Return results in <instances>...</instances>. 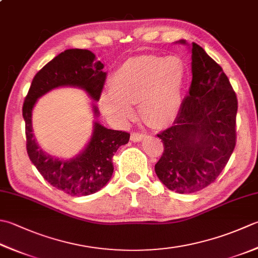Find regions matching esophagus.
<instances>
[{
	"mask_svg": "<svg viewBox=\"0 0 258 258\" xmlns=\"http://www.w3.org/2000/svg\"><path fill=\"white\" fill-rule=\"evenodd\" d=\"M145 138H146V134L139 133V132H134L132 135H131V140H132L133 142H141V141Z\"/></svg>",
	"mask_w": 258,
	"mask_h": 258,
	"instance_id": "esophagus-1",
	"label": "esophagus"
}]
</instances>
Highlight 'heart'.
Segmentation results:
<instances>
[{
    "mask_svg": "<svg viewBox=\"0 0 258 258\" xmlns=\"http://www.w3.org/2000/svg\"><path fill=\"white\" fill-rule=\"evenodd\" d=\"M188 69L179 57L140 55L126 60L110 78V92L100 96V105L109 118L125 123L132 119V105L151 127L173 123L180 113Z\"/></svg>",
    "mask_w": 258,
    "mask_h": 258,
    "instance_id": "b5f03b06",
    "label": "heart"
}]
</instances>
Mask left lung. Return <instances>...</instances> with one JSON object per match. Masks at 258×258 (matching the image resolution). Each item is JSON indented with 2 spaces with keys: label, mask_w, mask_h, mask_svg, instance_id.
<instances>
[{
  "label": "left lung",
  "mask_w": 258,
  "mask_h": 258,
  "mask_svg": "<svg viewBox=\"0 0 258 258\" xmlns=\"http://www.w3.org/2000/svg\"><path fill=\"white\" fill-rule=\"evenodd\" d=\"M191 53L189 95L173 125L158 134L164 151L155 173L178 194H194L214 183L236 145L238 102L229 79L199 44L192 43Z\"/></svg>",
  "instance_id": "left-lung-1"
}]
</instances>
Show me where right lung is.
I'll return each instance as SVG.
<instances>
[{"mask_svg": "<svg viewBox=\"0 0 258 258\" xmlns=\"http://www.w3.org/2000/svg\"><path fill=\"white\" fill-rule=\"evenodd\" d=\"M103 68L104 64L89 50H66L34 76L23 103L30 160L48 183L73 197L95 194L108 182L114 171L113 156L119 146L128 143L130 133L106 128L95 120L92 138L83 152L74 159L60 160L45 153L35 141L32 109L38 98L61 86L82 88L97 102L106 79ZM93 110L95 117H98L99 110L95 104Z\"/></svg>", "mask_w": 258, "mask_h": 258, "instance_id": "right-lung-1", "label": "right lung"}]
</instances>
